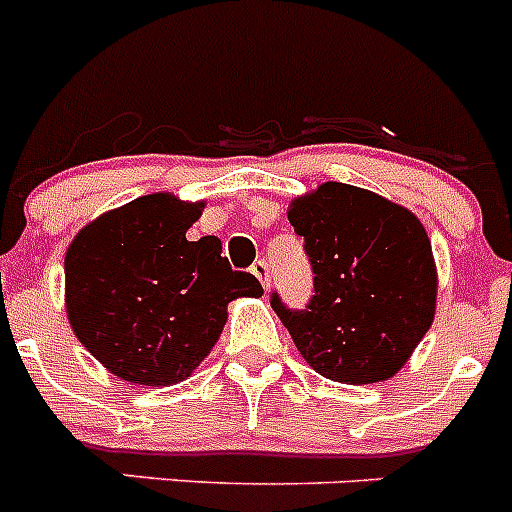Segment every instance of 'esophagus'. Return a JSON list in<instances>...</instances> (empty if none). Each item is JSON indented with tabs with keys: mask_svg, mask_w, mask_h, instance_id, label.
<instances>
[{
	"mask_svg": "<svg viewBox=\"0 0 512 512\" xmlns=\"http://www.w3.org/2000/svg\"><path fill=\"white\" fill-rule=\"evenodd\" d=\"M251 274L256 279H259L261 287H264V289L271 287V269H269V264H266L264 259H259V261H256V264L251 266Z\"/></svg>",
	"mask_w": 512,
	"mask_h": 512,
	"instance_id": "esophagus-1",
	"label": "esophagus"
}]
</instances>
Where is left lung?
Returning <instances> with one entry per match:
<instances>
[{
	"instance_id": "obj_1",
	"label": "left lung",
	"mask_w": 512,
	"mask_h": 512,
	"mask_svg": "<svg viewBox=\"0 0 512 512\" xmlns=\"http://www.w3.org/2000/svg\"><path fill=\"white\" fill-rule=\"evenodd\" d=\"M289 223L305 241L312 297L271 307L307 364L333 382L390 379L436 310V264L418 217L379 194L328 182L297 200Z\"/></svg>"
}]
</instances>
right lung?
I'll return each instance as SVG.
<instances>
[{
	"instance_id": "1",
	"label": "right lung",
	"mask_w": 512,
	"mask_h": 512,
	"mask_svg": "<svg viewBox=\"0 0 512 512\" xmlns=\"http://www.w3.org/2000/svg\"><path fill=\"white\" fill-rule=\"evenodd\" d=\"M200 205L148 194L97 217L66 253V310L76 338L115 377L182 382L210 354L235 297L264 295L223 246L187 241Z\"/></svg>"
}]
</instances>
